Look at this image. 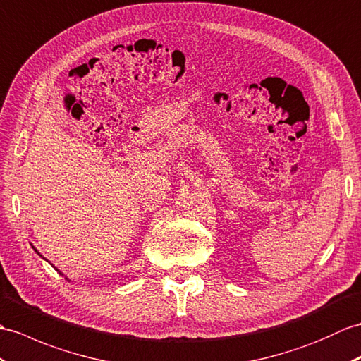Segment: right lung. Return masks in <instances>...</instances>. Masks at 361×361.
Returning <instances> with one entry per match:
<instances>
[{"instance_id": "add662e5", "label": "right lung", "mask_w": 361, "mask_h": 361, "mask_svg": "<svg viewBox=\"0 0 361 361\" xmlns=\"http://www.w3.org/2000/svg\"><path fill=\"white\" fill-rule=\"evenodd\" d=\"M32 247H33V246H32ZM33 249H35V247H33ZM35 252H37V254H38V255H39V257H41V258H44V257H43V255H41V254H39V252H38V250H37V249H35ZM52 266H54V264H52ZM54 267H55V266H54ZM55 269H56V267H55ZM56 271H58V269H56ZM58 272H60V274H61V275H64V274H63V272H61V271H58ZM66 279H67V276H66ZM67 280H69V279H67ZM69 281H71V280H69Z\"/></svg>"}]
</instances>
